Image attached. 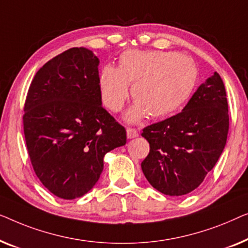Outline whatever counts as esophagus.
<instances>
[{
    "instance_id": "obj_1",
    "label": "esophagus",
    "mask_w": 248,
    "mask_h": 248,
    "mask_svg": "<svg viewBox=\"0 0 248 248\" xmlns=\"http://www.w3.org/2000/svg\"><path fill=\"white\" fill-rule=\"evenodd\" d=\"M127 137H128V139H132V138L138 137V131L136 130V129L128 128L127 129Z\"/></svg>"
}]
</instances>
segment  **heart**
<instances>
[{
    "label": "heart",
    "mask_w": 248,
    "mask_h": 248,
    "mask_svg": "<svg viewBox=\"0 0 248 248\" xmlns=\"http://www.w3.org/2000/svg\"><path fill=\"white\" fill-rule=\"evenodd\" d=\"M197 67L190 57L172 51L127 50L120 55L118 68L108 65L99 78L102 102L119 112L129 96L136 103L127 120L137 121L149 114L162 119L179 111L189 100L197 82Z\"/></svg>",
    "instance_id": "1"
}]
</instances>
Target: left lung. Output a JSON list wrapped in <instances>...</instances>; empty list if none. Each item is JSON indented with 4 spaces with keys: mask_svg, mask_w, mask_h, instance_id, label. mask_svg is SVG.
<instances>
[{
    "mask_svg": "<svg viewBox=\"0 0 248 248\" xmlns=\"http://www.w3.org/2000/svg\"><path fill=\"white\" fill-rule=\"evenodd\" d=\"M229 129L224 82L217 72L199 86L182 112L142 129L149 154L141 170L166 195L187 194L203 182L224 151Z\"/></svg>",
    "mask_w": 248,
    "mask_h": 248,
    "instance_id": "8db88e82",
    "label": "left lung"
}]
</instances>
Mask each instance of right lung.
Instances as JSON below:
<instances>
[{
    "instance_id": "obj_1",
    "label": "right lung",
    "mask_w": 248,
    "mask_h": 248,
    "mask_svg": "<svg viewBox=\"0 0 248 248\" xmlns=\"http://www.w3.org/2000/svg\"><path fill=\"white\" fill-rule=\"evenodd\" d=\"M100 61L75 47L47 62L31 82L23 131L34 173L56 197L73 200L95 186L103 157L125 145V129L102 107Z\"/></svg>"
}]
</instances>
